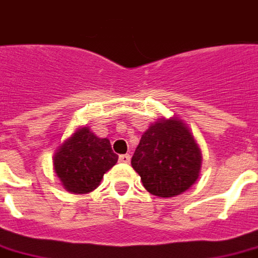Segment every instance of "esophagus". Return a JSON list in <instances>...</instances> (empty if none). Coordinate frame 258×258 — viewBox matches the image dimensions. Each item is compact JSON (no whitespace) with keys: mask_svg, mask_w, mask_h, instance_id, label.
<instances>
[{"mask_svg":"<svg viewBox=\"0 0 258 258\" xmlns=\"http://www.w3.org/2000/svg\"><path fill=\"white\" fill-rule=\"evenodd\" d=\"M130 159H131V156H130V155H127V154L120 155V156H118V160H120L121 163H128Z\"/></svg>","mask_w":258,"mask_h":258,"instance_id":"34e87169","label":"esophagus"}]
</instances>
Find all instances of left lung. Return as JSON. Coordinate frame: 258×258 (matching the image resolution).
<instances>
[{
    "label": "left lung",
    "mask_w": 258,
    "mask_h": 258,
    "mask_svg": "<svg viewBox=\"0 0 258 258\" xmlns=\"http://www.w3.org/2000/svg\"><path fill=\"white\" fill-rule=\"evenodd\" d=\"M131 165L148 191L174 197L190 188L201 167V151L180 120H160L144 133Z\"/></svg>",
    "instance_id": "8db88e82"
}]
</instances>
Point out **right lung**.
Wrapping results in <instances>:
<instances>
[{
  "label": "right lung",
  "mask_w": 258,
  "mask_h": 258,
  "mask_svg": "<svg viewBox=\"0 0 258 258\" xmlns=\"http://www.w3.org/2000/svg\"><path fill=\"white\" fill-rule=\"evenodd\" d=\"M117 156L107 138H98L91 130H78L54 155V170L67 190L85 194L95 190L103 174L116 165Z\"/></svg>",
  "instance_id": "right-lung-1"
}]
</instances>
